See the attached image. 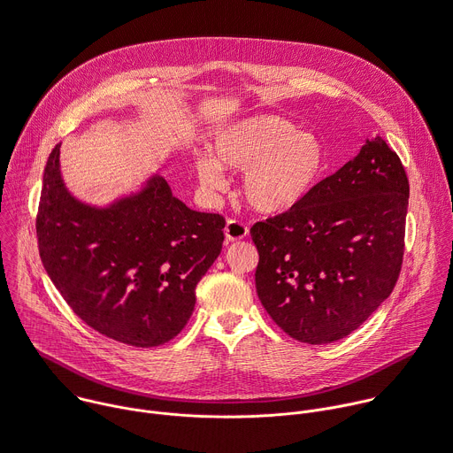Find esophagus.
Segmentation results:
<instances>
[{
    "mask_svg": "<svg viewBox=\"0 0 453 453\" xmlns=\"http://www.w3.org/2000/svg\"><path fill=\"white\" fill-rule=\"evenodd\" d=\"M225 235L228 241H241L248 235V226L239 219H228L225 226Z\"/></svg>",
    "mask_w": 453,
    "mask_h": 453,
    "instance_id": "obj_1",
    "label": "esophagus"
}]
</instances>
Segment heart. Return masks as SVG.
Instances as JSON below:
<instances>
[{
  "label": "heart",
  "mask_w": 453,
  "mask_h": 453,
  "mask_svg": "<svg viewBox=\"0 0 453 453\" xmlns=\"http://www.w3.org/2000/svg\"><path fill=\"white\" fill-rule=\"evenodd\" d=\"M214 152L223 166L246 170L242 195L262 214H280L303 202L329 163L317 134L299 131L278 115H255L226 126L214 140ZM219 164L211 156L196 161L200 182L212 191L226 186Z\"/></svg>",
  "instance_id": "heart-1"
}]
</instances>
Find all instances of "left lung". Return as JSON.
Segmentation results:
<instances>
[{"instance_id": "1", "label": "left lung", "mask_w": 453, "mask_h": 453, "mask_svg": "<svg viewBox=\"0 0 453 453\" xmlns=\"http://www.w3.org/2000/svg\"><path fill=\"white\" fill-rule=\"evenodd\" d=\"M409 180L375 136L296 207L251 226L257 294L304 343L357 329L391 294L402 267Z\"/></svg>"}]
</instances>
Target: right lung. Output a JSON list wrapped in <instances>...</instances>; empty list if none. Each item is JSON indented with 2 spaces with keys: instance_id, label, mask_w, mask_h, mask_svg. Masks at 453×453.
<instances>
[{
  "instance_id": "right-lung-1",
  "label": "right lung",
  "mask_w": 453,
  "mask_h": 453,
  "mask_svg": "<svg viewBox=\"0 0 453 453\" xmlns=\"http://www.w3.org/2000/svg\"><path fill=\"white\" fill-rule=\"evenodd\" d=\"M225 218L189 209L156 175L108 207L69 193L60 145L50 154L37 214L42 264L73 311L101 334L133 347L177 336L195 288L223 246Z\"/></svg>"
}]
</instances>
